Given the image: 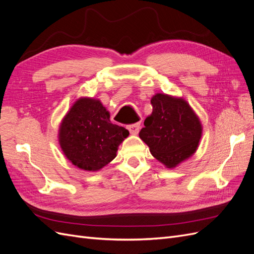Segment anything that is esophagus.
Segmentation results:
<instances>
[{"label":"esophagus","mask_w":254,"mask_h":254,"mask_svg":"<svg viewBox=\"0 0 254 254\" xmlns=\"http://www.w3.org/2000/svg\"><path fill=\"white\" fill-rule=\"evenodd\" d=\"M140 123H136V124H133V125H129L127 128L129 130V132L131 134H137L140 131Z\"/></svg>","instance_id":"1"}]
</instances>
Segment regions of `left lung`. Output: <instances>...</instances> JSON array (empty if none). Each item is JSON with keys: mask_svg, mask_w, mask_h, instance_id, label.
Returning <instances> with one entry per match:
<instances>
[{"mask_svg": "<svg viewBox=\"0 0 254 254\" xmlns=\"http://www.w3.org/2000/svg\"><path fill=\"white\" fill-rule=\"evenodd\" d=\"M150 103L152 112L139 135L159 162L174 168L197 150L202 134L200 120L181 97L158 93Z\"/></svg>", "mask_w": 254, "mask_h": 254, "instance_id": "left-lung-1", "label": "left lung"}]
</instances>
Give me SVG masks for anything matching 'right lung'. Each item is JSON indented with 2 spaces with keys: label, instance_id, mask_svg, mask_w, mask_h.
I'll return each instance as SVG.
<instances>
[{
  "label": "right lung",
  "instance_id": "add662e5",
  "mask_svg": "<svg viewBox=\"0 0 254 254\" xmlns=\"http://www.w3.org/2000/svg\"><path fill=\"white\" fill-rule=\"evenodd\" d=\"M129 135L124 127L112 124L101 101L80 97L61 122L60 147L72 164L96 172L117 157L120 144Z\"/></svg>",
  "mask_w": 254,
  "mask_h": 254
}]
</instances>
